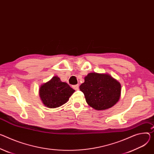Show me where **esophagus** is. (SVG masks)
<instances>
[{
	"label": "esophagus",
	"mask_w": 154,
	"mask_h": 154,
	"mask_svg": "<svg viewBox=\"0 0 154 154\" xmlns=\"http://www.w3.org/2000/svg\"><path fill=\"white\" fill-rule=\"evenodd\" d=\"M79 85H78V84H77V85H73V86H72V88H73L74 90H79Z\"/></svg>",
	"instance_id": "obj_1"
}]
</instances>
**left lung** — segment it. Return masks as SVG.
I'll return each instance as SVG.
<instances>
[{"label":"left lung","instance_id":"left-lung-1","mask_svg":"<svg viewBox=\"0 0 154 154\" xmlns=\"http://www.w3.org/2000/svg\"><path fill=\"white\" fill-rule=\"evenodd\" d=\"M80 90L84 94L87 104L97 110L114 106L121 95L120 82L108 74H88Z\"/></svg>","mask_w":154,"mask_h":154}]
</instances>
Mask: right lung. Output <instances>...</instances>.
<instances>
[{
	"mask_svg": "<svg viewBox=\"0 0 154 154\" xmlns=\"http://www.w3.org/2000/svg\"><path fill=\"white\" fill-rule=\"evenodd\" d=\"M74 91L67 83L61 82L58 76H53L40 86L39 96L45 106L57 108L66 103Z\"/></svg>",
	"mask_w": 154,
	"mask_h": 154,
	"instance_id": "obj_1",
	"label": "right lung"
}]
</instances>
